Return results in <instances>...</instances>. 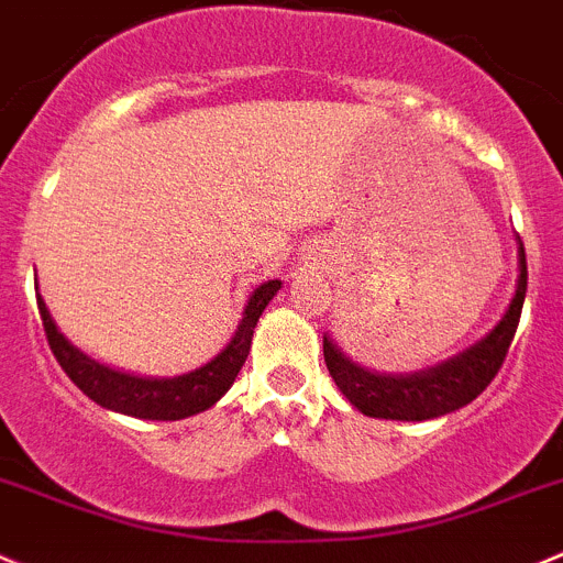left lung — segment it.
Masks as SVG:
<instances>
[{
	"label": "left lung",
	"instance_id": "obj_1",
	"mask_svg": "<svg viewBox=\"0 0 563 563\" xmlns=\"http://www.w3.org/2000/svg\"><path fill=\"white\" fill-rule=\"evenodd\" d=\"M526 245L519 243V278L511 307H508L500 323L478 345L467 347V351L459 353L456 358H451L445 365L415 373V376H376V373L353 365L351 358L342 356L323 336L325 367H329L331 378L342 389V395L367 417H382V420H431V417L451 415V411L473 404L503 367L508 345H511L514 334H517L519 314H522V303H526Z\"/></svg>",
	"mask_w": 563,
	"mask_h": 563
}]
</instances>
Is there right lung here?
<instances>
[{
	"label": "right lung",
	"mask_w": 563,
	"mask_h": 563,
	"mask_svg": "<svg viewBox=\"0 0 563 563\" xmlns=\"http://www.w3.org/2000/svg\"><path fill=\"white\" fill-rule=\"evenodd\" d=\"M278 287H282V282H265L262 287H256L254 296L249 298L243 320L238 325V334L223 347V353H218L205 367H198V371L176 378H137L110 371V367L99 365V362L88 358L85 353H79L57 331L55 320H52L49 309H46L41 296H37V312H41V320H44V331L52 353H55L63 371H66V376L90 400H96L104 409L143 417V420H181V417L210 409L216 400H221L227 395V389L238 378L240 367L245 365L256 320H260L267 301L276 296Z\"/></svg>",
	"instance_id": "obj_1"
}]
</instances>
